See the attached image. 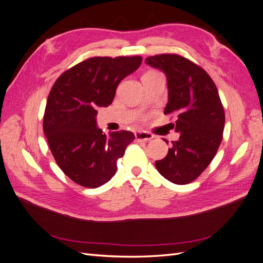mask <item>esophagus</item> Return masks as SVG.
<instances>
[{
	"label": "esophagus",
	"mask_w": 263,
	"mask_h": 263,
	"mask_svg": "<svg viewBox=\"0 0 263 263\" xmlns=\"http://www.w3.org/2000/svg\"><path fill=\"white\" fill-rule=\"evenodd\" d=\"M135 137H136V140L138 141H149L155 138L154 135H151L147 132H136L135 133Z\"/></svg>",
	"instance_id": "obj_1"
}]
</instances>
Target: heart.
Wrapping results in <instances>:
<instances>
[{"label":"heart","instance_id":"1","mask_svg":"<svg viewBox=\"0 0 263 263\" xmlns=\"http://www.w3.org/2000/svg\"><path fill=\"white\" fill-rule=\"evenodd\" d=\"M148 73H156V72H148Z\"/></svg>","mask_w":263,"mask_h":263}]
</instances>
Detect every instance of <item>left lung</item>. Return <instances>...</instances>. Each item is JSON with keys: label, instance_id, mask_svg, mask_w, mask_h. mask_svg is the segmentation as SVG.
<instances>
[{"label": "left lung", "instance_id": "1", "mask_svg": "<svg viewBox=\"0 0 263 263\" xmlns=\"http://www.w3.org/2000/svg\"><path fill=\"white\" fill-rule=\"evenodd\" d=\"M145 62L166 77L168 104L163 113L177 114L173 126L180 134L156 168L170 182L186 184L208 168L222 139L225 113L217 87L205 70L179 54H157Z\"/></svg>", "mask_w": 263, "mask_h": 263}]
</instances>
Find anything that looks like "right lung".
I'll use <instances>...</instances> for the list:
<instances>
[{
    "instance_id": "right-lung-1",
    "label": "right lung",
    "mask_w": 263,
    "mask_h": 263,
    "mask_svg": "<svg viewBox=\"0 0 263 263\" xmlns=\"http://www.w3.org/2000/svg\"><path fill=\"white\" fill-rule=\"evenodd\" d=\"M142 58L94 57L63 72L52 85L44 133L59 168L77 184L99 187L116 173V161L135 139L132 132L98 128L100 107H107L117 85L136 71Z\"/></svg>"
}]
</instances>
